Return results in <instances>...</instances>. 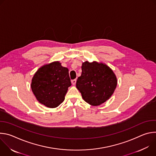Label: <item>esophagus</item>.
Instances as JSON below:
<instances>
[{"mask_svg":"<svg viewBox=\"0 0 156 156\" xmlns=\"http://www.w3.org/2000/svg\"><path fill=\"white\" fill-rule=\"evenodd\" d=\"M76 83V79L73 80L72 81V84H73V85H75Z\"/></svg>","mask_w":156,"mask_h":156,"instance_id":"obj_1","label":"esophagus"}]
</instances>
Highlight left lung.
I'll return each instance as SVG.
<instances>
[{
  "label": "left lung",
  "instance_id": "1",
  "mask_svg": "<svg viewBox=\"0 0 156 156\" xmlns=\"http://www.w3.org/2000/svg\"><path fill=\"white\" fill-rule=\"evenodd\" d=\"M81 75L76 86L85 102L98 106L107 101L114 94L117 85L115 74L102 62L86 61L82 63Z\"/></svg>",
  "mask_w": 156,
  "mask_h": 156
}]
</instances>
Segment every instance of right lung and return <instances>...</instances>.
Here are the masks:
<instances>
[{
  "label": "right lung",
  "mask_w": 156,
  "mask_h": 156,
  "mask_svg": "<svg viewBox=\"0 0 156 156\" xmlns=\"http://www.w3.org/2000/svg\"><path fill=\"white\" fill-rule=\"evenodd\" d=\"M72 85L69 69L58 61L42 65L34 73L31 90L39 103L49 108L58 107Z\"/></svg>",
  "instance_id": "add662e5"
}]
</instances>
